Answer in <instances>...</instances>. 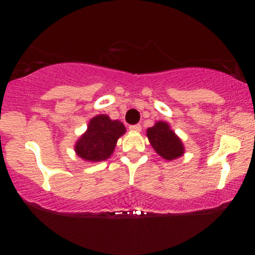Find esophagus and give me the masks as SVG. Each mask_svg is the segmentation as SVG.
I'll return each instance as SVG.
<instances>
[{
	"label": "esophagus",
	"mask_w": 255,
	"mask_h": 255,
	"mask_svg": "<svg viewBox=\"0 0 255 255\" xmlns=\"http://www.w3.org/2000/svg\"><path fill=\"white\" fill-rule=\"evenodd\" d=\"M129 129H130V130H133V131H141V126H140V125H134V126H130Z\"/></svg>",
	"instance_id": "obj_1"
}]
</instances>
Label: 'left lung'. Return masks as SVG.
Wrapping results in <instances>:
<instances>
[{
	"label": "left lung",
	"mask_w": 255,
	"mask_h": 255,
	"mask_svg": "<svg viewBox=\"0 0 255 255\" xmlns=\"http://www.w3.org/2000/svg\"><path fill=\"white\" fill-rule=\"evenodd\" d=\"M146 136L153 150L166 160H174L184 154V145L165 121H158L147 128Z\"/></svg>",
	"instance_id": "8db88e82"
}]
</instances>
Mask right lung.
Returning <instances> with one entry per match:
<instances>
[{
  "label": "right lung",
  "instance_id": "1",
  "mask_svg": "<svg viewBox=\"0 0 255 255\" xmlns=\"http://www.w3.org/2000/svg\"><path fill=\"white\" fill-rule=\"evenodd\" d=\"M125 133L126 127L121 121L111 120L105 114L97 115L90 120L86 131L75 142L74 151L85 162L107 160Z\"/></svg>",
  "mask_w": 255,
  "mask_h": 255
}]
</instances>
